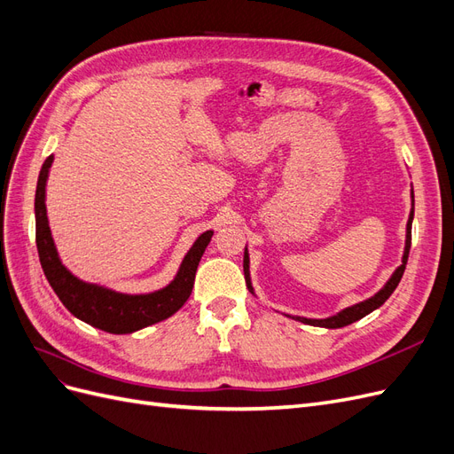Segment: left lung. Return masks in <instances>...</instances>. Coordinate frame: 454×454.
Masks as SVG:
<instances>
[{"instance_id":"obj_1","label":"left lung","mask_w":454,"mask_h":454,"mask_svg":"<svg viewBox=\"0 0 454 454\" xmlns=\"http://www.w3.org/2000/svg\"><path fill=\"white\" fill-rule=\"evenodd\" d=\"M411 197H413V208H411L409 222H407V239H405L403 259H402V265L394 270V274L390 277V280L387 282V286H384L382 290L379 294H375L371 299L362 301V303L354 305V307H348L345 310H340L339 314L332 316V318L310 320V318H301V316H292L294 320H299V322H303V324H310V325H316V327H329V329L342 327V325H348V324H352L356 320L364 318V316L369 314V312H373L375 309H379L384 303V301H387L394 294L397 284H400V280L403 277V270H405V265H407V257H409V250H411V225H413V215H415V195L411 193ZM244 277H246V286H248V290L254 294V287H252V282H250V257H248V250H244Z\"/></svg>"}]
</instances>
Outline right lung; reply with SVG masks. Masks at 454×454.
I'll return each mask as SVG.
<instances>
[{
	"label": "right lung",
	"instance_id": "obj_1",
	"mask_svg": "<svg viewBox=\"0 0 454 454\" xmlns=\"http://www.w3.org/2000/svg\"><path fill=\"white\" fill-rule=\"evenodd\" d=\"M52 155L47 157L39 172L35 189V244L41 267L45 277L64 303L79 320H83L107 333H132L151 324L167 320L176 310L184 307L195 284V272L199 261L208 246L214 231H206L195 240L193 248L187 252L177 270L176 278L159 292L144 295L117 294L107 287L87 284L67 270L59 257L57 246L52 242L47 208H45V185Z\"/></svg>",
	"mask_w": 454,
	"mask_h": 454
}]
</instances>
